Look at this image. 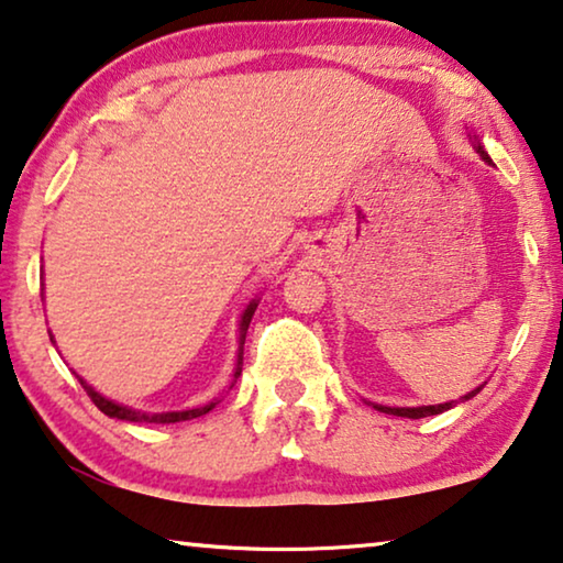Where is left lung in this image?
<instances>
[{
  "instance_id": "1",
  "label": "left lung",
  "mask_w": 563,
  "mask_h": 563,
  "mask_svg": "<svg viewBox=\"0 0 563 563\" xmlns=\"http://www.w3.org/2000/svg\"><path fill=\"white\" fill-rule=\"evenodd\" d=\"M473 139V146H475V151L477 154H481V158L485 164H490L493 166V158L485 154V148L481 146V141H477V136H470ZM483 389V384L477 389H473V391H467L465 397H460V399H455V401H444V405H422V407H387V405H376V401H368V405H372L374 409H379V412H384V415H394V417H407V419H419V417H432V415H442V412H448V409H452L455 405H460V401H467V399H473L477 391Z\"/></svg>"
}]
</instances>
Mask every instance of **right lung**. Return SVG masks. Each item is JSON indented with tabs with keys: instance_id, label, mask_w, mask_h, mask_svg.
Here are the masks:
<instances>
[{
	"instance_id": "right-lung-1",
	"label": "right lung",
	"mask_w": 563,
	"mask_h": 563,
	"mask_svg": "<svg viewBox=\"0 0 563 563\" xmlns=\"http://www.w3.org/2000/svg\"><path fill=\"white\" fill-rule=\"evenodd\" d=\"M260 300L253 298L250 303L245 306V310L240 313V329H238V362H234V372H232V382H230V389L238 384L240 374H242V346H245V335H247V329H250V321H253L255 316V308H257ZM49 341L55 343V335L49 333ZM78 376V374H75ZM80 387L88 391V397L93 399V405L100 409V412L113 417V419H123V422H154V424H172V422H187V419H195V417H201L207 412H212V409L220 405V399H212L207 401V405L201 407H191V409H179V412H141V409H133V407H125V405H119V401L108 399L103 397V394L96 391L90 384L82 379V376H78Z\"/></svg>"
}]
</instances>
